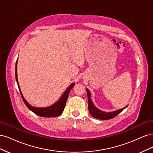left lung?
I'll return each mask as SVG.
<instances>
[{
	"label": "left lung",
	"instance_id": "8db88e82",
	"mask_svg": "<svg viewBox=\"0 0 153 153\" xmlns=\"http://www.w3.org/2000/svg\"><path fill=\"white\" fill-rule=\"evenodd\" d=\"M87 92V96H88V108H89V113L93 116L94 117L101 119V120H108L111 119L121 113L122 111L127 107V106L126 107H124L123 108L117 110L116 111H114V112H105L99 110L98 108H97L96 106L94 105L93 103L91 100V93L87 89H86Z\"/></svg>",
	"mask_w": 153,
	"mask_h": 153
}]
</instances>
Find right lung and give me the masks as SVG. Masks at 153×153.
Returning a JSON list of instances; mask_svg holds the SVG:
<instances>
[{
  "label": "right lung",
  "mask_w": 153,
  "mask_h": 153,
  "mask_svg": "<svg viewBox=\"0 0 153 153\" xmlns=\"http://www.w3.org/2000/svg\"><path fill=\"white\" fill-rule=\"evenodd\" d=\"M17 61L16 62V66H15V76H16V80L17 82V84L18 86V88H19V91L20 92L22 98L24 101V103L25 105L27 106L29 110H30L32 112H33L34 114L36 115H39L40 117H57L59 116V115H61L64 111V107H65V105L66 103V101L68 98V96L69 93L70 91L71 90L73 86L75 85V83H73L71 85H70L68 89L64 92V93L63 95L61 96V98H60V100L57 101V103H55L54 105L52 106H48V107H46V108H36L34 107L31 105H30L27 102V101L24 99V96H23L21 91L20 89L19 85H18V78H17Z\"/></svg>",
  "instance_id": "1"
}]
</instances>
